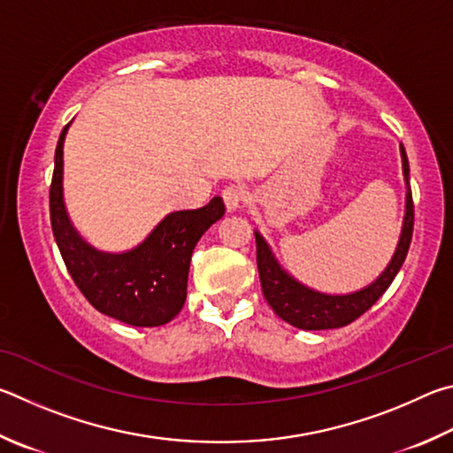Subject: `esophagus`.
<instances>
[{
    "label": "esophagus",
    "mask_w": 453,
    "mask_h": 453,
    "mask_svg": "<svg viewBox=\"0 0 453 453\" xmlns=\"http://www.w3.org/2000/svg\"><path fill=\"white\" fill-rule=\"evenodd\" d=\"M249 198V190L242 185H228L222 190V201L226 204V211H236L247 203Z\"/></svg>",
    "instance_id": "obj_1"
}]
</instances>
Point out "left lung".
Instances as JSON below:
<instances>
[{
    "mask_svg": "<svg viewBox=\"0 0 453 453\" xmlns=\"http://www.w3.org/2000/svg\"><path fill=\"white\" fill-rule=\"evenodd\" d=\"M402 161H403V177L408 182V196H406V217H403L402 236L395 249L392 263L388 265L382 276L366 287L364 290L354 292L346 296H328L314 292L311 288L298 284L295 279H290L287 273L280 271L276 265L266 242L257 236V265L260 287H263V296L273 308L274 314L284 322L292 324L300 330H328V328H342L346 324L354 322L356 319L374 306L376 300L384 295L390 287L395 274L408 257V249L411 242V233H414V201H411V187H410V165L406 150L402 147Z\"/></svg>",
    "mask_w": 453,
    "mask_h": 453,
    "instance_id": "left-lung-1",
    "label": "left lung"
}]
</instances>
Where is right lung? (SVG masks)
Listing matches in <instances>:
<instances>
[{
  "label": "right lung",
  "instance_id": "add662e5",
  "mask_svg": "<svg viewBox=\"0 0 453 453\" xmlns=\"http://www.w3.org/2000/svg\"><path fill=\"white\" fill-rule=\"evenodd\" d=\"M55 149L50 217L55 242L75 287L99 312L131 326H163L180 312L195 244L225 214L220 196L195 211L171 212L149 239L125 255H103L75 233L61 196L63 139Z\"/></svg>",
  "mask_w": 453,
  "mask_h": 453
}]
</instances>
